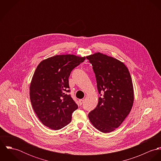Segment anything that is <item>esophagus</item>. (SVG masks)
<instances>
[{
    "instance_id": "obj_1",
    "label": "esophagus",
    "mask_w": 161,
    "mask_h": 161,
    "mask_svg": "<svg viewBox=\"0 0 161 161\" xmlns=\"http://www.w3.org/2000/svg\"><path fill=\"white\" fill-rule=\"evenodd\" d=\"M79 104L81 105H82L83 104V103H84V100H82V99H80V100H79Z\"/></svg>"
}]
</instances>
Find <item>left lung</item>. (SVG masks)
<instances>
[{"mask_svg": "<svg viewBox=\"0 0 161 161\" xmlns=\"http://www.w3.org/2000/svg\"><path fill=\"white\" fill-rule=\"evenodd\" d=\"M92 64L100 97L88 115L92 125L102 133L118 128L130 114L134 102L131 77L122 62L100 53L86 57Z\"/></svg>", "mask_w": 161, "mask_h": 161, "instance_id": "8db88e82", "label": "left lung"}]
</instances>
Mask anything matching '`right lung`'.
I'll use <instances>...</instances> for the list:
<instances>
[{"instance_id":"1","label":"right lung","mask_w":161,"mask_h":161,"mask_svg":"<svg viewBox=\"0 0 161 161\" xmlns=\"http://www.w3.org/2000/svg\"><path fill=\"white\" fill-rule=\"evenodd\" d=\"M85 59L73 54L56 55L37 66L30 84V97L35 114L47 127L58 130L70 122L78 105L68 95L69 77Z\"/></svg>"}]
</instances>
